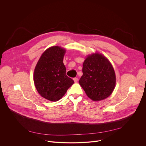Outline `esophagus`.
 <instances>
[{
    "instance_id": "34e87169",
    "label": "esophagus",
    "mask_w": 146,
    "mask_h": 146,
    "mask_svg": "<svg viewBox=\"0 0 146 146\" xmlns=\"http://www.w3.org/2000/svg\"><path fill=\"white\" fill-rule=\"evenodd\" d=\"M73 80H74V81L75 82H77V81H78V78L75 77V78H73Z\"/></svg>"
}]
</instances>
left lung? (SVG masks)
<instances>
[{
	"instance_id": "obj_1",
	"label": "left lung",
	"mask_w": 146,
	"mask_h": 146,
	"mask_svg": "<svg viewBox=\"0 0 146 146\" xmlns=\"http://www.w3.org/2000/svg\"><path fill=\"white\" fill-rule=\"evenodd\" d=\"M82 76L79 84L94 101L102 100L114 91L116 77L110 61L101 54L89 55L82 65Z\"/></svg>"
}]
</instances>
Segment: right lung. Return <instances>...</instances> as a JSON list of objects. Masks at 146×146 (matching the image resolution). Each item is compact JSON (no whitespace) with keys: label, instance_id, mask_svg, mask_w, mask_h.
<instances>
[{"label":"right lung","instance_id":"obj_1","mask_svg":"<svg viewBox=\"0 0 146 146\" xmlns=\"http://www.w3.org/2000/svg\"><path fill=\"white\" fill-rule=\"evenodd\" d=\"M65 49L53 46L40 56L34 70L35 87L43 98L56 102L66 94L74 81L66 74L63 59Z\"/></svg>","mask_w":146,"mask_h":146}]
</instances>
